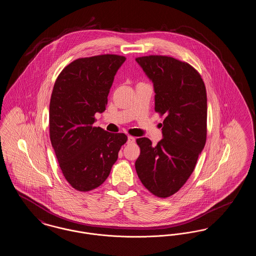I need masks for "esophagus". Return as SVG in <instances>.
Returning <instances> with one entry per match:
<instances>
[{
  "mask_svg": "<svg viewBox=\"0 0 256 256\" xmlns=\"http://www.w3.org/2000/svg\"><path fill=\"white\" fill-rule=\"evenodd\" d=\"M135 142V138L132 137V136H128V144H132Z\"/></svg>",
  "mask_w": 256,
  "mask_h": 256,
  "instance_id": "obj_1",
  "label": "esophagus"
}]
</instances>
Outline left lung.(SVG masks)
<instances>
[{
  "label": "left lung",
  "mask_w": 256,
  "mask_h": 256,
  "mask_svg": "<svg viewBox=\"0 0 256 256\" xmlns=\"http://www.w3.org/2000/svg\"><path fill=\"white\" fill-rule=\"evenodd\" d=\"M135 60L154 87V110L165 116L163 138L156 146L146 137L136 140L138 178L158 198L176 193L195 169L206 142V89L200 74L187 62L166 56Z\"/></svg>",
  "instance_id": "1"
}]
</instances>
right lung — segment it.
Segmentation results:
<instances>
[{"mask_svg": "<svg viewBox=\"0 0 256 256\" xmlns=\"http://www.w3.org/2000/svg\"><path fill=\"white\" fill-rule=\"evenodd\" d=\"M126 60L117 54L76 60L58 74L50 102V139L62 174L78 191L102 185L126 142L124 134L94 126L106 110L114 76Z\"/></svg>", "mask_w": 256, "mask_h": 256, "instance_id": "1", "label": "right lung"}]
</instances>
